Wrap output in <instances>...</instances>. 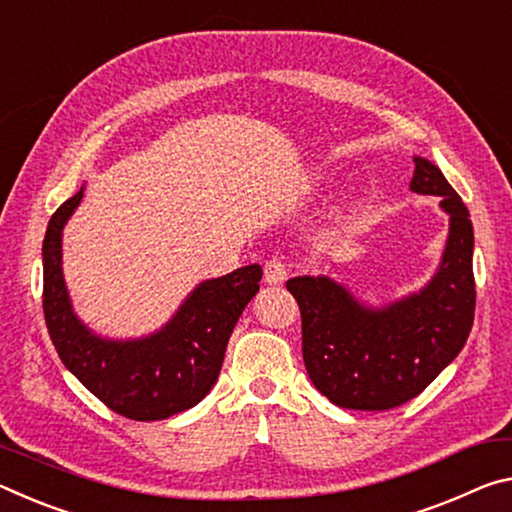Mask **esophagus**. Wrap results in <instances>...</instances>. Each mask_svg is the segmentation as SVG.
<instances>
[{"label":"esophagus","mask_w":512,"mask_h":512,"mask_svg":"<svg viewBox=\"0 0 512 512\" xmlns=\"http://www.w3.org/2000/svg\"><path fill=\"white\" fill-rule=\"evenodd\" d=\"M287 264L280 262V259H271V262H266L264 266V282L266 285H282V282L287 280Z\"/></svg>","instance_id":"1"}]
</instances>
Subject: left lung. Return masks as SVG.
<instances>
[{"label": "left lung", "instance_id": "left-lung-1", "mask_svg": "<svg viewBox=\"0 0 512 512\" xmlns=\"http://www.w3.org/2000/svg\"><path fill=\"white\" fill-rule=\"evenodd\" d=\"M410 191L440 196L449 232L435 273L417 291L373 305L330 275L287 280L303 316V360L323 396L348 410L415 399L456 360L474 323V227L433 161L415 154Z\"/></svg>", "mask_w": 512, "mask_h": 512}]
</instances>
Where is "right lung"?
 Masks as SVG:
<instances>
[{
    "mask_svg": "<svg viewBox=\"0 0 512 512\" xmlns=\"http://www.w3.org/2000/svg\"><path fill=\"white\" fill-rule=\"evenodd\" d=\"M84 189L56 209L43 241V312L56 353L88 392L134 421L193 408L214 387L241 312L255 298L262 266L198 282L164 326L141 337H109L79 319L63 275V227Z\"/></svg>",
    "mask_w": 512,
    "mask_h": 512,
    "instance_id": "obj_1",
    "label": "right lung"
}]
</instances>
